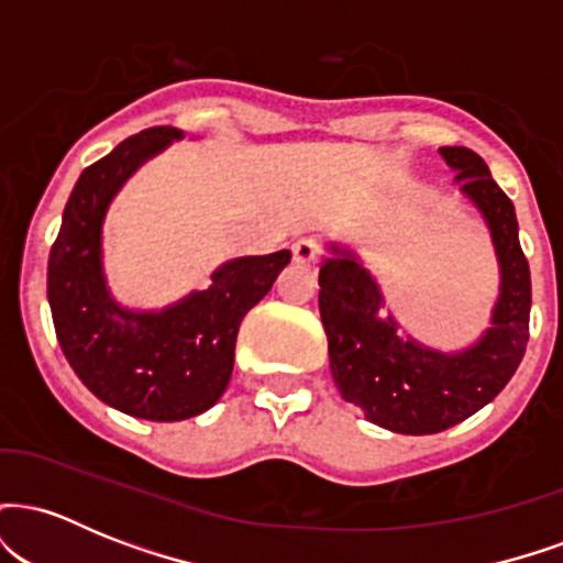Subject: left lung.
<instances>
[{
	"label": "left lung",
	"mask_w": 563,
	"mask_h": 563,
	"mask_svg": "<svg viewBox=\"0 0 563 563\" xmlns=\"http://www.w3.org/2000/svg\"><path fill=\"white\" fill-rule=\"evenodd\" d=\"M179 140L185 132L174 126L145 129L84 169L47 264L57 344L76 376L106 405L158 423L196 418L219 402L238 325L283 269H273L277 256H238L219 264L203 290L161 309L115 299L102 262L106 214L129 177Z\"/></svg>",
	"instance_id": "1"
}]
</instances>
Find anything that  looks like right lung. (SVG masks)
<instances>
[{
  "instance_id": "add662e5",
  "label": "right lung",
  "mask_w": 563,
  "mask_h": 563,
  "mask_svg": "<svg viewBox=\"0 0 563 563\" xmlns=\"http://www.w3.org/2000/svg\"><path fill=\"white\" fill-rule=\"evenodd\" d=\"M439 153L455 172L461 196L487 224L500 267V294L489 328L474 344L442 352L405 335L397 318L384 312L378 280L344 243L325 245L320 269V318L341 397L363 407L367 421L380 429L412 437L450 429L493 402L525 357L532 307L514 203L482 158L463 164L448 151Z\"/></svg>"
}]
</instances>
